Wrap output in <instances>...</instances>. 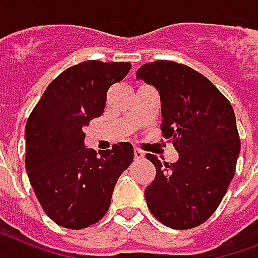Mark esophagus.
<instances>
[{"mask_svg": "<svg viewBox=\"0 0 258 258\" xmlns=\"http://www.w3.org/2000/svg\"><path fill=\"white\" fill-rule=\"evenodd\" d=\"M135 159L136 160H139V159H143L144 157V152L141 151V149H139V148H135Z\"/></svg>", "mask_w": 258, "mask_h": 258, "instance_id": "esophagus-1", "label": "esophagus"}]
</instances>
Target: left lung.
I'll use <instances>...</instances> for the list:
<instances>
[{"mask_svg":"<svg viewBox=\"0 0 258 258\" xmlns=\"http://www.w3.org/2000/svg\"><path fill=\"white\" fill-rule=\"evenodd\" d=\"M159 91L161 132L179 152L176 163L147 159L156 176L145 189L149 210L165 226L191 229L210 218L234 176L239 141L230 102L206 77L175 61L157 60L136 73Z\"/></svg>","mask_w":258,"mask_h":258,"instance_id":"left-lung-1","label":"left lung"}]
</instances>
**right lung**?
<instances>
[{"mask_svg": "<svg viewBox=\"0 0 258 258\" xmlns=\"http://www.w3.org/2000/svg\"><path fill=\"white\" fill-rule=\"evenodd\" d=\"M127 61H82L49 83L25 126V167L36 198L59 226L85 229L106 214L131 143L101 153L85 145L83 127L105 110L107 90L126 77Z\"/></svg>", "mask_w": 258, "mask_h": 258, "instance_id": "add662e5", "label": "right lung"}]
</instances>
